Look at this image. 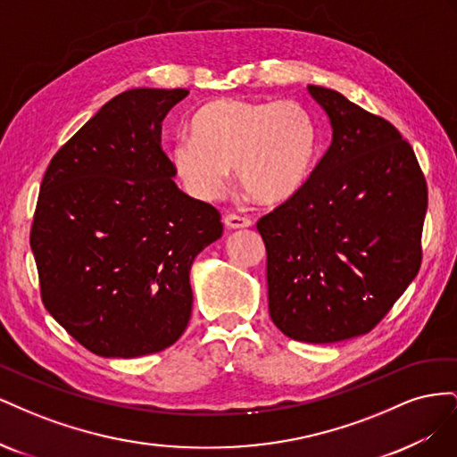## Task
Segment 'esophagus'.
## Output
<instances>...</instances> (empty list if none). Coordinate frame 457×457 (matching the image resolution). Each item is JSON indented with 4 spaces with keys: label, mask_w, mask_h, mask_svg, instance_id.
Here are the masks:
<instances>
[{
    "label": "esophagus",
    "mask_w": 457,
    "mask_h": 457,
    "mask_svg": "<svg viewBox=\"0 0 457 457\" xmlns=\"http://www.w3.org/2000/svg\"><path fill=\"white\" fill-rule=\"evenodd\" d=\"M223 220H225L227 228H232V230L252 227V219H250V217H242V215H237V213H230V215H227Z\"/></svg>",
    "instance_id": "1"
}]
</instances>
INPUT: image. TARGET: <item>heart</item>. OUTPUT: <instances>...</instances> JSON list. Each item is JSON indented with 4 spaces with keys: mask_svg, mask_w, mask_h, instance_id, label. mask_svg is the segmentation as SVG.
<instances>
[{
    "mask_svg": "<svg viewBox=\"0 0 457 457\" xmlns=\"http://www.w3.org/2000/svg\"><path fill=\"white\" fill-rule=\"evenodd\" d=\"M190 133L171 145L170 160L185 188L205 202L220 195L232 170H238L242 188L255 202H286L309 181L320 141L305 104L238 96L200 106Z\"/></svg>",
    "mask_w": 457,
    "mask_h": 457,
    "instance_id": "obj_1",
    "label": "heart"
}]
</instances>
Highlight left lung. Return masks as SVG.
I'll return each instance as SVG.
<instances>
[{
    "label": "left lung",
    "instance_id": "1",
    "mask_svg": "<svg viewBox=\"0 0 457 457\" xmlns=\"http://www.w3.org/2000/svg\"><path fill=\"white\" fill-rule=\"evenodd\" d=\"M331 145L297 195L261 217L269 312L305 343L364 336L421 267L427 183L413 148L381 116L309 86Z\"/></svg>",
    "mask_w": 457,
    "mask_h": 457
}]
</instances>
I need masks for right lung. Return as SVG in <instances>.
I'll return each mask as SVG.
<instances>
[{
    "label": "right lung",
    "mask_w": 457,
    "mask_h": 457,
    "mask_svg": "<svg viewBox=\"0 0 457 457\" xmlns=\"http://www.w3.org/2000/svg\"><path fill=\"white\" fill-rule=\"evenodd\" d=\"M188 89H129L59 148L30 245L49 314L104 358L168 349L192 312L190 267L223 234L213 205L179 190L162 121Z\"/></svg>",
    "instance_id": "add662e5"
}]
</instances>
